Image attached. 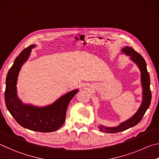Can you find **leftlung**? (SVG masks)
I'll return each instance as SVG.
<instances>
[{
	"label": "left lung",
	"mask_w": 159,
	"mask_h": 159,
	"mask_svg": "<svg viewBox=\"0 0 159 159\" xmlns=\"http://www.w3.org/2000/svg\"><path fill=\"white\" fill-rule=\"evenodd\" d=\"M122 52H124L128 56H130V59L133 62L137 64L138 68L140 70L141 72V82L142 87H143V102L140 105V108L134 115L131 118L128 119L126 121L121 123L119 126L116 127H105L103 126H100L99 130L101 131L110 133H116L121 131H124L130 128L135 126L140 122L143 116L145 114L147 110L148 109L152 100V93L150 90V77L149 72H147V64L145 61L142 56L135 52L134 49L130 47H126L125 48L121 49Z\"/></svg>",
	"instance_id": "left-lung-1"
}]
</instances>
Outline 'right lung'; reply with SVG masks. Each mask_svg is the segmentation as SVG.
Returning a JSON list of instances; mask_svg holds the SVG:
<instances>
[{
	"mask_svg": "<svg viewBox=\"0 0 159 159\" xmlns=\"http://www.w3.org/2000/svg\"><path fill=\"white\" fill-rule=\"evenodd\" d=\"M34 47L35 44H31L24 49L8 71L5 91V105L11 115L22 127L42 133L53 132L60 129L65 122L68 105L79 90L70 91L46 107L24 104L18 98L16 85L19 70Z\"/></svg>",
	"mask_w": 159,
	"mask_h": 159,
	"instance_id": "1",
	"label": "right lung"
}]
</instances>
